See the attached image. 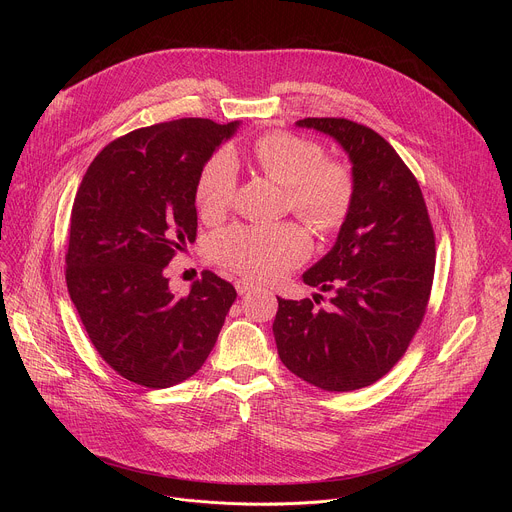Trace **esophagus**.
Listing matches in <instances>:
<instances>
[{"mask_svg":"<svg viewBox=\"0 0 512 512\" xmlns=\"http://www.w3.org/2000/svg\"><path fill=\"white\" fill-rule=\"evenodd\" d=\"M253 287H255V285H253L251 281H247V279H237V281H235V289H237L239 296L249 294V291H251Z\"/></svg>","mask_w":512,"mask_h":512,"instance_id":"obj_1","label":"esophagus"}]
</instances>
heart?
I'll return each mask as SVG.
<instances>
[{
	"label": "heart",
	"mask_w": 512,
	"mask_h": 512,
	"mask_svg": "<svg viewBox=\"0 0 512 512\" xmlns=\"http://www.w3.org/2000/svg\"><path fill=\"white\" fill-rule=\"evenodd\" d=\"M255 162L285 184V208L320 233L338 229L352 208L356 180L348 164L326 158V148L308 135L271 131L257 139ZM239 162L231 148L216 150L196 178V202L204 216H223L237 194ZM212 257L255 281H273L302 265L312 239L298 223L233 225L210 241Z\"/></svg>",
	"instance_id": "obj_1"
}]
</instances>
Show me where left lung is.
I'll return each instance as SVG.
<instances>
[{"label": "left lung", "instance_id": "8db88e82", "mask_svg": "<svg viewBox=\"0 0 512 512\" xmlns=\"http://www.w3.org/2000/svg\"><path fill=\"white\" fill-rule=\"evenodd\" d=\"M340 141L356 192L332 251L304 281L332 291V308L281 300L273 334L285 367L324 391H356L385 377L407 352L431 296L435 233L419 182L393 145L344 117H306Z\"/></svg>", "mask_w": 512, "mask_h": 512}]
</instances>
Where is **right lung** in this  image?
I'll use <instances>...</instances> for the list:
<instances>
[{
  "instance_id": "obj_1",
  "label": "right lung",
  "mask_w": 512,
  "mask_h": 512,
  "mask_svg": "<svg viewBox=\"0 0 512 512\" xmlns=\"http://www.w3.org/2000/svg\"><path fill=\"white\" fill-rule=\"evenodd\" d=\"M235 127L190 117L129 131L99 152L72 204L70 300L101 358L141 387L192 377L237 300L208 269L186 296H174L164 275L196 241L198 172Z\"/></svg>"
}]
</instances>
